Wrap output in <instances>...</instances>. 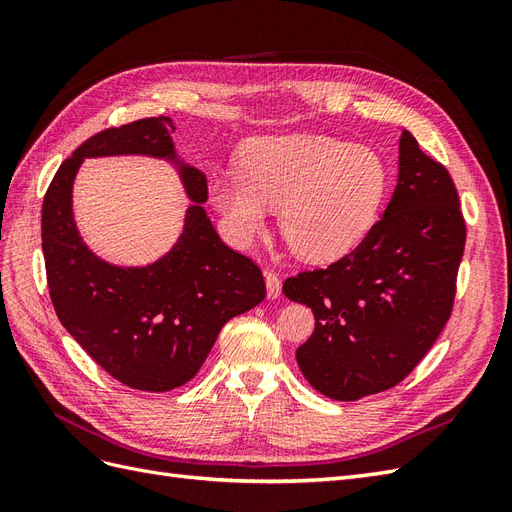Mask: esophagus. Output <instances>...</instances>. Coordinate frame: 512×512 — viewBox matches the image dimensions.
<instances>
[{"label":"esophagus","instance_id":"34e87169","mask_svg":"<svg viewBox=\"0 0 512 512\" xmlns=\"http://www.w3.org/2000/svg\"><path fill=\"white\" fill-rule=\"evenodd\" d=\"M265 282H267V297H269V299H277V297H280V292H282V280H280V275H277L275 271H267V273H265Z\"/></svg>","mask_w":512,"mask_h":512}]
</instances>
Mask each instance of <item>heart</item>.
<instances>
[{
    "instance_id": "heart-1",
    "label": "heart",
    "mask_w": 512,
    "mask_h": 512,
    "mask_svg": "<svg viewBox=\"0 0 512 512\" xmlns=\"http://www.w3.org/2000/svg\"><path fill=\"white\" fill-rule=\"evenodd\" d=\"M386 164L365 145L320 134L256 138L243 149L241 168L211 181V203L226 235L252 243L280 207V230L292 252L329 262L359 245L386 192Z\"/></svg>"
}]
</instances>
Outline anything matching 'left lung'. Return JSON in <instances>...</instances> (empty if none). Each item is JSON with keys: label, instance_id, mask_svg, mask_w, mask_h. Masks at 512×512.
<instances>
[{"label": "left lung", "instance_id": "1", "mask_svg": "<svg viewBox=\"0 0 512 512\" xmlns=\"http://www.w3.org/2000/svg\"><path fill=\"white\" fill-rule=\"evenodd\" d=\"M448 170L404 130L382 218L350 254L284 282L316 327L297 350L307 382L337 401L399 384L442 333L455 303L466 222Z\"/></svg>", "mask_w": 512, "mask_h": 512}]
</instances>
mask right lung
<instances>
[{
	"instance_id": "obj_1",
	"label": "right lung",
	"mask_w": 512,
	"mask_h": 512,
	"mask_svg": "<svg viewBox=\"0 0 512 512\" xmlns=\"http://www.w3.org/2000/svg\"><path fill=\"white\" fill-rule=\"evenodd\" d=\"M170 117L98 132L59 166L42 203V252L57 318L115 380L164 393L196 376L224 324L265 299L252 258L220 239L203 203L207 177L183 164ZM151 155L173 161L193 205L180 241L147 268H117L82 243L71 215V183L85 157Z\"/></svg>"
}]
</instances>
